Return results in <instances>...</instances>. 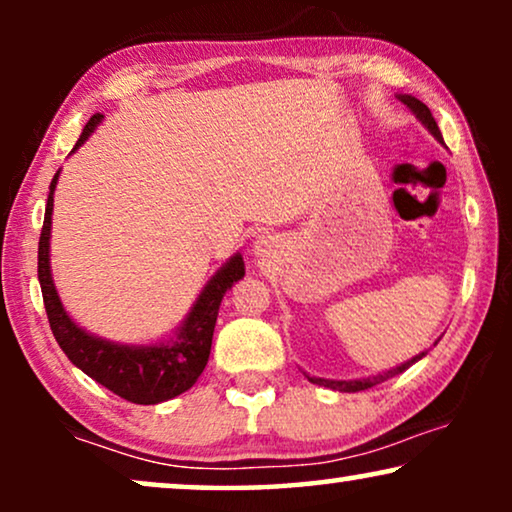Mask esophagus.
Listing matches in <instances>:
<instances>
[{"instance_id": "obj_1", "label": "esophagus", "mask_w": 512, "mask_h": 512, "mask_svg": "<svg viewBox=\"0 0 512 512\" xmlns=\"http://www.w3.org/2000/svg\"><path fill=\"white\" fill-rule=\"evenodd\" d=\"M272 247H275V240H272L270 235H258L256 242H254V254L256 256H268Z\"/></svg>"}]
</instances>
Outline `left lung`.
I'll return each instance as SVG.
<instances>
[{"instance_id":"obj_1","label":"left lung","mask_w":512,"mask_h":512,"mask_svg":"<svg viewBox=\"0 0 512 512\" xmlns=\"http://www.w3.org/2000/svg\"><path fill=\"white\" fill-rule=\"evenodd\" d=\"M396 100H398V102H403L405 107H408L410 114H415L417 121L422 123L424 128L431 132L433 139H436L438 144H443V146H445V142H443V135H440V130H438L436 118L431 116L429 107H426V104H424L422 100H417V97H412V95H403V93H396ZM433 345H438V342H433ZM422 356H426V352L417 354V356H412L410 361H405V363H401V366H396V368L384 370V373L368 375V377H354V380H326V377L310 375V373H305V370H303V373H305V377H307V380H310L312 384H319V387H328V389H333V391H342V394H352V391L370 389V387H375V384H380V382H384V380H389V377L401 375L403 370H408V368L412 366V363H417L419 359H422Z\"/></svg>"}]
</instances>
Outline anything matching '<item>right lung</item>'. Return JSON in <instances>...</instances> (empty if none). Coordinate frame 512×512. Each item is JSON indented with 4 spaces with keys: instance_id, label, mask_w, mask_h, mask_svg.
Returning <instances> with one entry per match:
<instances>
[{
    "instance_id": "1",
    "label": "right lung",
    "mask_w": 512,
    "mask_h": 512,
    "mask_svg": "<svg viewBox=\"0 0 512 512\" xmlns=\"http://www.w3.org/2000/svg\"><path fill=\"white\" fill-rule=\"evenodd\" d=\"M102 114H95L83 128L79 142L72 153L79 151L81 144L88 142L97 125L102 123ZM69 153V156H72ZM60 172H55L48 188L44 228L39 237V284L44 296L48 324L58 340L62 352L76 368L83 370L102 387L114 391L116 396L130 403L156 405L184 394L198 382L212 352V335L219 317L221 300L235 282L244 277V261L237 251L209 277L202 286L200 296L181 324L170 335L146 345H130V342H114L86 331L69 317L55 289L51 272V228H53V195L58 188Z\"/></svg>"
}]
</instances>
